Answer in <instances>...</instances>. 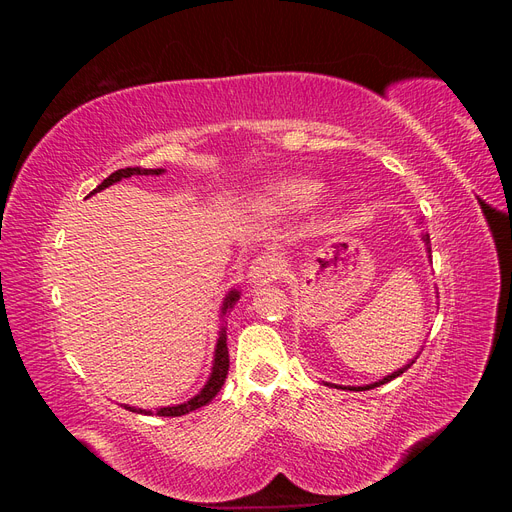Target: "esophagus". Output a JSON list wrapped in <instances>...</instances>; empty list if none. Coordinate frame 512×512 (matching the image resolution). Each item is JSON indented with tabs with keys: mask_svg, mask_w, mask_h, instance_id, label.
Segmentation results:
<instances>
[{
	"mask_svg": "<svg viewBox=\"0 0 512 512\" xmlns=\"http://www.w3.org/2000/svg\"><path fill=\"white\" fill-rule=\"evenodd\" d=\"M282 275H284V260L269 252L256 256L252 260L250 271H247V277H250V282H254L256 286L277 282Z\"/></svg>",
	"mask_w": 512,
	"mask_h": 512,
	"instance_id": "obj_1",
	"label": "esophagus"
}]
</instances>
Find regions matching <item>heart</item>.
Masks as SVG:
<instances>
[{"instance_id":"heart-1","label":"heart","mask_w":512,"mask_h":512,"mask_svg":"<svg viewBox=\"0 0 512 512\" xmlns=\"http://www.w3.org/2000/svg\"><path fill=\"white\" fill-rule=\"evenodd\" d=\"M316 196V188L307 181H286L265 194V203L275 209H299L307 207Z\"/></svg>"}]
</instances>
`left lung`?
Masks as SVG:
<instances>
[{"label":"left lung","mask_w":512,"mask_h":512,"mask_svg":"<svg viewBox=\"0 0 512 512\" xmlns=\"http://www.w3.org/2000/svg\"><path fill=\"white\" fill-rule=\"evenodd\" d=\"M423 241L429 245V237H427V235L423 237ZM427 252H431V247H427ZM418 354H421V352H418ZM418 354L414 356V359H412L408 365H404V367H401V369L393 371L391 376H386V378H382V380H378V382H374V384H365V386H337V384H329V382H327V386H337V389H348V391H369V389H376V386H382V384H386V382H391L393 378H397V376L404 374V371H408V369H410V367L416 363Z\"/></svg>","instance_id":"obj_1"}]
</instances>
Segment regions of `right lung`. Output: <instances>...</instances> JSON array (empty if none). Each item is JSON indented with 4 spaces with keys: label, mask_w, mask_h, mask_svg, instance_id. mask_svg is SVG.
Here are the masks:
<instances>
[{
    "label": "right lung",
    "mask_w": 512,
    "mask_h": 512,
    "mask_svg": "<svg viewBox=\"0 0 512 512\" xmlns=\"http://www.w3.org/2000/svg\"><path fill=\"white\" fill-rule=\"evenodd\" d=\"M162 173H164V168H141V166L119 168V170H115V173L108 175L91 194H96V192L108 188V185H113V183H117V181H121V179L134 177V175H162ZM91 194H89V196H91ZM237 301H239V290H230V292L226 294L224 305H222V316L228 312V309L235 307ZM228 367H230V361H228V346H226V329H222V331H220V337H218V344H215L213 367H211V376H209L207 384L203 386V389H200L198 395H194L192 399L185 401V404L158 408L156 414H158V416H183V414H188V412H192V410H198V408L207 406L209 401H211L215 395H218L220 389L224 386V380H226V376H228ZM123 408L130 410V412H138V414H153L151 410H141V408H132V406H123Z\"/></svg>",
    "instance_id": "1"
}]
</instances>
